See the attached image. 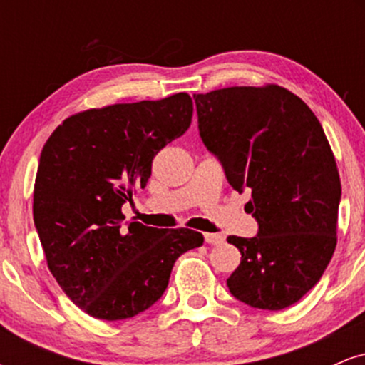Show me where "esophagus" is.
I'll list each match as a JSON object with an SVG mask.
<instances>
[{
  "mask_svg": "<svg viewBox=\"0 0 365 365\" xmlns=\"http://www.w3.org/2000/svg\"><path fill=\"white\" fill-rule=\"evenodd\" d=\"M204 240H206L207 245H221L225 242V237L221 233H206Z\"/></svg>",
  "mask_w": 365,
  "mask_h": 365,
  "instance_id": "1",
  "label": "esophagus"
}]
</instances>
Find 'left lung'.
Masks as SVG:
<instances>
[{
  "label": "left lung",
  "instance_id": "1",
  "mask_svg": "<svg viewBox=\"0 0 365 365\" xmlns=\"http://www.w3.org/2000/svg\"><path fill=\"white\" fill-rule=\"evenodd\" d=\"M199 132L235 190L249 188L254 238L228 237L240 266L230 292L255 309L279 311L321 279L336 249L341 183L319 120L276 83L194 94Z\"/></svg>",
  "mask_w": 365,
  "mask_h": 365
}]
</instances>
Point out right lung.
I'll return each mask as SVG.
<instances>
[{"mask_svg":"<svg viewBox=\"0 0 365 365\" xmlns=\"http://www.w3.org/2000/svg\"><path fill=\"white\" fill-rule=\"evenodd\" d=\"M192 113L187 92L110 104L68 116L46 140L34 225L54 279L92 317L144 312L165 293L175 261L204 244L190 228L120 225L121 206L145 187L154 156L187 132Z\"/></svg>","mask_w":365,"mask_h":365,"instance_id":"1","label":"right lung"}]
</instances>
